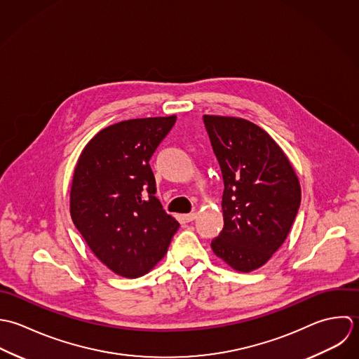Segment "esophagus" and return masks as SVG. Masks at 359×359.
Listing matches in <instances>:
<instances>
[{"label": "esophagus", "mask_w": 359, "mask_h": 359, "mask_svg": "<svg viewBox=\"0 0 359 359\" xmlns=\"http://www.w3.org/2000/svg\"><path fill=\"white\" fill-rule=\"evenodd\" d=\"M196 217H197V214H196V212H191V214H186V215H183V219H184L186 222H193Z\"/></svg>", "instance_id": "esophagus-1"}]
</instances>
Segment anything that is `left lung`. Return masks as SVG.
<instances>
[{"label":"left lung","mask_w":359,"mask_h":359,"mask_svg":"<svg viewBox=\"0 0 359 359\" xmlns=\"http://www.w3.org/2000/svg\"><path fill=\"white\" fill-rule=\"evenodd\" d=\"M223 177V229L211 247L238 272L265 265L288 236L301 187L286 154L264 129L233 116L204 115Z\"/></svg>","instance_id":"obj_1"}]
</instances>
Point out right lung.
<instances>
[{"label":"right lung","mask_w":359,"mask_h":359,"mask_svg":"<svg viewBox=\"0 0 359 359\" xmlns=\"http://www.w3.org/2000/svg\"><path fill=\"white\" fill-rule=\"evenodd\" d=\"M176 115L123 121L98 132L73 173L71 216L94 255L114 273L135 279L166 254L179 222L168 215L149 159Z\"/></svg>","instance_id":"add662e5"}]
</instances>
